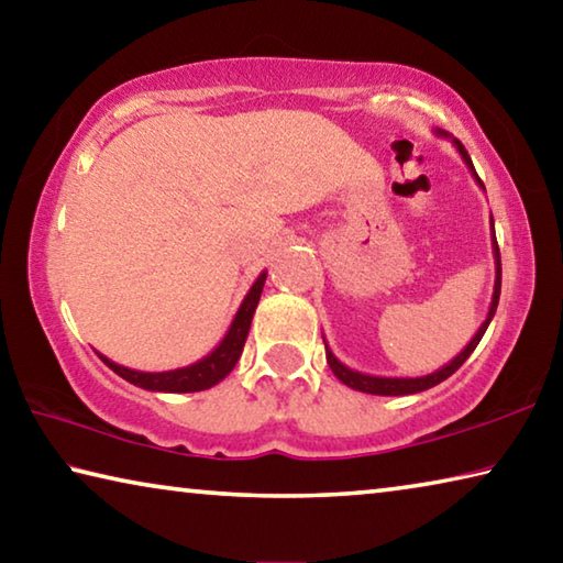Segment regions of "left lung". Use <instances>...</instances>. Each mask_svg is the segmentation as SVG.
<instances>
[{
    "label": "left lung",
    "instance_id": "obj_1",
    "mask_svg": "<svg viewBox=\"0 0 563 563\" xmlns=\"http://www.w3.org/2000/svg\"><path fill=\"white\" fill-rule=\"evenodd\" d=\"M440 136H446L444 131H437ZM452 139V136H450ZM452 144L456 146V151H460V156L464 158L466 168L472 170V176L476 178V184H479L484 188V184L479 180V176H476V170L472 166V158L470 154H466V148L462 146V141L452 139ZM492 251H494V268H497V278H494V292H492V305H489V312H487V320L482 322V328L474 332V338L466 342V347L456 355L454 360L446 362L444 367L434 369L432 375H422V377H377V375H365V373H357V369H350L347 365H342V362L332 355V350L328 347L325 342V355H328V365L332 373H335V377L340 379L342 385H347L352 389H357V393H367V395H387V397H397V395H415V393H424V389H430L434 385L444 383L446 377L454 375L456 369H460L464 365V360L472 355L474 347L479 345V340L484 332H487L489 322L494 318V312H497V305H499V292H501V258H499V245H497V235H494V218H492Z\"/></svg>",
    "mask_w": 563,
    "mask_h": 563
}]
</instances>
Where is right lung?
Returning <instances> with one entry per match:
<instances>
[{
    "label": "right lung",
    "mask_w": 563,
    "mask_h": 563,
    "mask_svg": "<svg viewBox=\"0 0 563 563\" xmlns=\"http://www.w3.org/2000/svg\"><path fill=\"white\" fill-rule=\"evenodd\" d=\"M265 275L268 273L263 271L258 275V280L251 285V290H247L241 308H238L235 318L231 322V328H228L225 338L218 342V347L211 352V355L194 362V365L166 369V373H141V369H129L123 365H117V362L103 357L101 352L99 357L103 360V365L111 367L113 373L126 379V383L151 389V393H201V389L213 387L221 383L225 375H231L235 362L241 360L247 330H251V322H253V312L258 308V300L263 292Z\"/></svg>",
    "instance_id": "add662e5"
}]
</instances>
